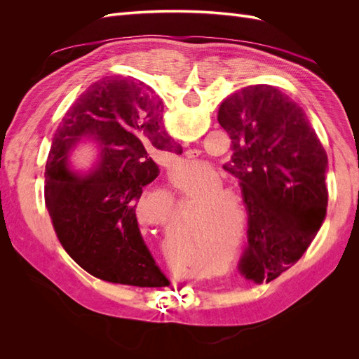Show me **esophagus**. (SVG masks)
<instances>
[{"mask_svg": "<svg viewBox=\"0 0 359 359\" xmlns=\"http://www.w3.org/2000/svg\"><path fill=\"white\" fill-rule=\"evenodd\" d=\"M186 157H187L189 160H193L194 157H198V151H194V149L187 151V153H186Z\"/></svg>", "mask_w": 359, "mask_h": 359, "instance_id": "1", "label": "esophagus"}]
</instances>
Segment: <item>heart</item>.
I'll return each mask as SVG.
<instances>
[{"label": "heart", "instance_id": "heart-1", "mask_svg": "<svg viewBox=\"0 0 359 359\" xmlns=\"http://www.w3.org/2000/svg\"><path fill=\"white\" fill-rule=\"evenodd\" d=\"M180 172H175V182H180ZM222 187V180L219 177H212L206 182V189L214 190L202 194L196 202L198 206H193L187 217V224L191 227L194 233L202 236L205 241L217 243V236H219L223 227H226L231 219L229 206L217 202L233 201L236 206H240V202H238L235 194ZM139 215L142 217L145 223L156 224L161 227V229L168 231L173 223V203L169 198L165 196H149L140 202Z\"/></svg>", "mask_w": 359, "mask_h": 359}]
</instances>
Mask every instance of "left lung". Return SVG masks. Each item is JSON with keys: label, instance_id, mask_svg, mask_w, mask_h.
<instances>
[{"label": "left lung", "instance_id": "1", "mask_svg": "<svg viewBox=\"0 0 359 359\" xmlns=\"http://www.w3.org/2000/svg\"><path fill=\"white\" fill-rule=\"evenodd\" d=\"M217 119L231 137L223 169L240 180L248 212L241 273L268 283L298 262L325 222L328 157L306 114L276 86H245Z\"/></svg>", "mask_w": 359, "mask_h": 359}]
</instances>
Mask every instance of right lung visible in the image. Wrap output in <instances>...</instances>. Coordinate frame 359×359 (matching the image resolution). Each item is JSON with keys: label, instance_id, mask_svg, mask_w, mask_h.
I'll return each mask as SVG.
<instances>
[{"label": "right lung", "instance_id": "add662e5", "mask_svg": "<svg viewBox=\"0 0 359 359\" xmlns=\"http://www.w3.org/2000/svg\"><path fill=\"white\" fill-rule=\"evenodd\" d=\"M161 109L142 82L106 76L74 100L52 139L45 199L53 231L76 264L109 283L169 286L135 212L142 187L158 177L160 154L182 153L165 132ZM83 135L100 142L101 163L79 177L67 169V157Z\"/></svg>", "mask_w": 359, "mask_h": 359}]
</instances>
